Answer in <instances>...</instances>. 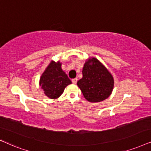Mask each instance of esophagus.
<instances>
[{
    "mask_svg": "<svg viewBox=\"0 0 151 151\" xmlns=\"http://www.w3.org/2000/svg\"><path fill=\"white\" fill-rule=\"evenodd\" d=\"M77 78H74V79H72V83H74V84H76V83H77Z\"/></svg>",
    "mask_w": 151,
    "mask_h": 151,
    "instance_id": "34e87169",
    "label": "esophagus"
}]
</instances>
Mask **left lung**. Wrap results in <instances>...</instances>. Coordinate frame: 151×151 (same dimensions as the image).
<instances>
[{
	"instance_id": "obj_1",
	"label": "left lung",
	"mask_w": 151,
	"mask_h": 151,
	"mask_svg": "<svg viewBox=\"0 0 151 151\" xmlns=\"http://www.w3.org/2000/svg\"><path fill=\"white\" fill-rule=\"evenodd\" d=\"M83 77L77 81L84 97L90 102H99L112 93L114 79L108 70L95 58L84 64Z\"/></svg>"
}]
</instances>
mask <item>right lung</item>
I'll use <instances>...</instances> for the list:
<instances>
[{
    "instance_id": "add662e5",
    "label": "right lung",
    "mask_w": 151,
    "mask_h": 151,
    "mask_svg": "<svg viewBox=\"0 0 151 151\" xmlns=\"http://www.w3.org/2000/svg\"><path fill=\"white\" fill-rule=\"evenodd\" d=\"M39 83L45 95L55 99L61 95L65 88L72 82L62 70L61 63L52 61L41 75Z\"/></svg>"
}]
</instances>
